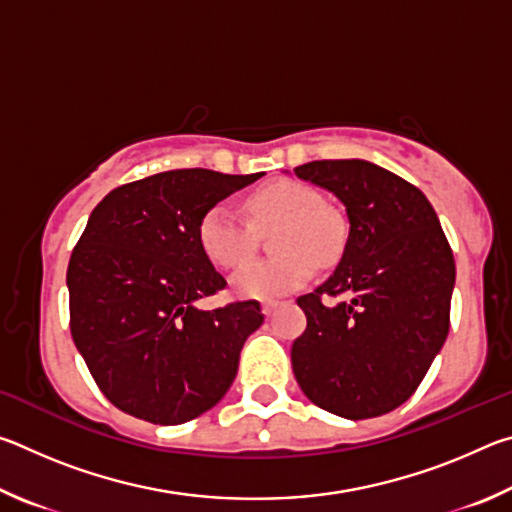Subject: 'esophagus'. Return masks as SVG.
Listing matches in <instances>:
<instances>
[{"label":"esophagus","mask_w":512,"mask_h":512,"mask_svg":"<svg viewBox=\"0 0 512 512\" xmlns=\"http://www.w3.org/2000/svg\"><path fill=\"white\" fill-rule=\"evenodd\" d=\"M275 309H277V300H264L262 302V311H264L266 316H271Z\"/></svg>","instance_id":"34e87169"}]
</instances>
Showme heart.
Segmentation results:
<instances>
[{
  "label": "heart",
  "mask_w": 512,
  "mask_h": 512,
  "mask_svg": "<svg viewBox=\"0 0 512 512\" xmlns=\"http://www.w3.org/2000/svg\"><path fill=\"white\" fill-rule=\"evenodd\" d=\"M255 228L275 230L273 248L280 255L250 259L232 275V289L244 298H280L305 284L318 264H332L345 246L341 216L323 207L314 187L293 178L273 180L246 198ZM198 244L221 268L244 262L255 250V230L230 205L216 203L198 221Z\"/></svg>",
  "instance_id": "1"
}]
</instances>
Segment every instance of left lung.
Listing matches in <instances>:
<instances>
[{"label": "left lung", "mask_w": 512, "mask_h": 512, "mask_svg": "<svg viewBox=\"0 0 512 512\" xmlns=\"http://www.w3.org/2000/svg\"><path fill=\"white\" fill-rule=\"evenodd\" d=\"M296 176L345 205L350 235L336 271L298 298L307 329L291 345L311 402L377 418L415 393L449 332L452 248L418 187L366 160H316Z\"/></svg>", "instance_id": "obj_1"}]
</instances>
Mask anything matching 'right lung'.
Masks as SVG:
<instances>
[{"label": "right lung", "mask_w": 512, "mask_h": 512, "mask_svg": "<svg viewBox=\"0 0 512 512\" xmlns=\"http://www.w3.org/2000/svg\"><path fill=\"white\" fill-rule=\"evenodd\" d=\"M259 176L162 171L112 189L92 210L67 266L69 329L119 411L183 424L228 393L264 314L257 300L196 307L228 284L198 244V221Z\"/></svg>", "instance_id": "add662e5"}]
</instances>
